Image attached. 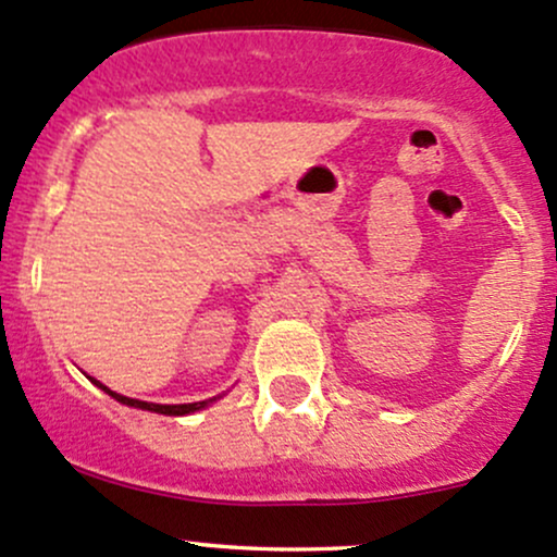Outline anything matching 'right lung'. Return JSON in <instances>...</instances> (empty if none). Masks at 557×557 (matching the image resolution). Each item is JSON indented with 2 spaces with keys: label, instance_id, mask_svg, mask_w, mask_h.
Masks as SVG:
<instances>
[{
  "label": "right lung",
  "instance_id": "add662e5",
  "mask_svg": "<svg viewBox=\"0 0 557 557\" xmlns=\"http://www.w3.org/2000/svg\"><path fill=\"white\" fill-rule=\"evenodd\" d=\"M87 377H89V375H87ZM89 381L95 383L97 388L106 391L108 396H113L115 401H121V405L137 407V409H148V412H158V414H171V418H180V414H193V412H198V409H206V407L213 405V401L219 399V396H213V399L193 401V405H152V401H139V399H129V396H124V394H115V391H110L108 386H102V383L95 381V377H89Z\"/></svg>",
  "mask_w": 557,
  "mask_h": 557
}]
</instances>
